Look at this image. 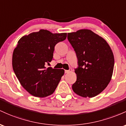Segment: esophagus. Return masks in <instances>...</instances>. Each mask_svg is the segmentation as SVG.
Returning <instances> with one entry per match:
<instances>
[{
    "label": "esophagus",
    "instance_id": "1",
    "mask_svg": "<svg viewBox=\"0 0 126 126\" xmlns=\"http://www.w3.org/2000/svg\"><path fill=\"white\" fill-rule=\"evenodd\" d=\"M71 72H72L71 69H70L69 70H65V74H67V73H71Z\"/></svg>",
    "mask_w": 126,
    "mask_h": 126
}]
</instances>
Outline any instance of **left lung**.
Wrapping results in <instances>:
<instances>
[{
  "label": "left lung",
  "mask_w": 126,
  "mask_h": 126,
  "mask_svg": "<svg viewBox=\"0 0 126 126\" xmlns=\"http://www.w3.org/2000/svg\"><path fill=\"white\" fill-rule=\"evenodd\" d=\"M68 40L78 59L73 91L83 97L96 96L107 87L112 78L114 66L112 50L104 38L90 30L69 32Z\"/></svg>",
  "instance_id": "obj_1"
}]
</instances>
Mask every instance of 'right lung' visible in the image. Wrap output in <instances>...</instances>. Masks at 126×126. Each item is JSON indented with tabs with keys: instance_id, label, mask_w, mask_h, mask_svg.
<instances>
[{
	"instance_id": "add662e5",
	"label": "right lung",
	"mask_w": 126,
	"mask_h": 126,
	"mask_svg": "<svg viewBox=\"0 0 126 126\" xmlns=\"http://www.w3.org/2000/svg\"><path fill=\"white\" fill-rule=\"evenodd\" d=\"M67 34L42 29L18 40L12 55V67L21 85L34 96L52 94L64 74L63 69L46 68L45 64L52 60L55 46L65 40Z\"/></svg>"
}]
</instances>
